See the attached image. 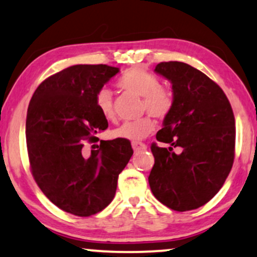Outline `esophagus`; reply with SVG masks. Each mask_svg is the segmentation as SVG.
<instances>
[{
  "label": "esophagus",
  "instance_id": "obj_1",
  "mask_svg": "<svg viewBox=\"0 0 257 257\" xmlns=\"http://www.w3.org/2000/svg\"><path fill=\"white\" fill-rule=\"evenodd\" d=\"M132 147H133V149H134V152H140V150L147 149V146L142 142H133Z\"/></svg>",
  "mask_w": 257,
  "mask_h": 257
}]
</instances>
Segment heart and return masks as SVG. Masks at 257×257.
Returning <instances> with one entry per match:
<instances>
[{
    "label": "heart",
    "mask_w": 257,
    "mask_h": 257,
    "mask_svg": "<svg viewBox=\"0 0 257 257\" xmlns=\"http://www.w3.org/2000/svg\"><path fill=\"white\" fill-rule=\"evenodd\" d=\"M118 87L138 96L142 97V110L149 112L157 118L167 117L174 108V95L169 88L160 85V81L155 75L148 71L133 68L125 71L118 81ZM96 105L98 110L108 121H114L116 115L112 105L110 90L101 89L96 95ZM155 129L152 118L146 116L123 123L112 131L111 135L115 139L128 140V141H141L149 136Z\"/></svg>",
    "instance_id": "b5f03b06"
}]
</instances>
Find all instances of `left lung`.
<instances>
[{"label":"left lung","mask_w":257,"mask_h":257,"mask_svg":"<svg viewBox=\"0 0 257 257\" xmlns=\"http://www.w3.org/2000/svg\"><path fill=\"white\" fill-rule=\"evenodd\" d=\"M155 73L173 84L175 103L156 134L157 141L170 147H150L155 159L150 189L170 209H196L218 193L231 170L234 112L223 90L196 68L170 61L157 64Z\"/></svg>","instance_id":"left-lung-1"}]
</instances>
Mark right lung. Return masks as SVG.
Masks as SVG:
<instances>
[{
  "instance_id": "1",
  "label": "right lung",
  "mask_w": 257,
  "mask_h": 257,
  "mask_svg": "<svg viewBox=\"0 0 257 257\" xmlns=\"http://www.w3.org/2000/svg\"><path fill=\"white\" fill-rule=\"evenodd\" d=\"M119 71L107 64H77L51 75L30 100L26 140L34 180L55 206L87 217L115 196L119 173L133 155L128 140L101 141L90 154L85 143L108 128L96 95ZM94 147V146H93Z\"/></svg>"
}]
</instances>
